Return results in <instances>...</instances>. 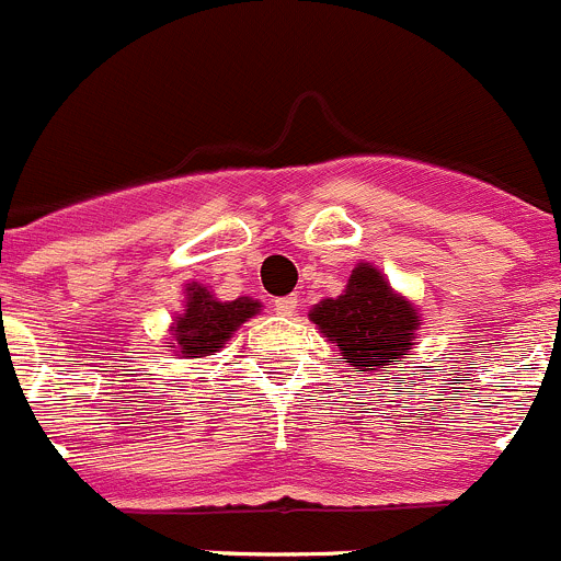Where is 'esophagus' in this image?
I'll return each mask as SVG.
<instances>
[{"label":"esophagus","mask_w":561,"mask_h":561,"mask_svg":"<svg viewBox=\"0 0 561 561\" xmlns=\"http://www.w3.org/2000/svg\"><path fill=\"white\" fill-rule=\"evenodd\" d=\"M296 307H298L296 296H282V298H276V301H274L276 316H293V312H296Z\"/></svg>","instance_id":"1"}]
</instances>
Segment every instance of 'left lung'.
I'll use <instances>...</instances> for the list:
<instances>
[{
	"label": "left lung",
	"mask_w": 561,
	"mask_h": 561,
	"mask_svg": "<svg viewBox=\"0 0 561 561\" xmlns=\"http://www.w3.org/2000/svg\"><path fill=\"white\" fill-rule=\"evenodd\" d=\"M310 318L340 345V357L363 370L399 365L417 329L410 301L396 296L368 263L354 268L343 296L316 305Z\"/></svg>",
	"instance_id": "left-lung-1"
}]
</instances>
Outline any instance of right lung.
Instances as JSON below:
<instances>
[{"label": "right lung", "instance_id": "add662e5", "mask_svg": "<svg viewBox=\"0 0 561 561\" xmlns=\"http://www.w3.org/2000/svg\"><path fill=\"white\" fill-rule=\"evenodd\" d=\"M256 310H260V301H251V298L218 301V298L209 296V290L191 285L187 287L185 316L174 327L176 343L169 348L180 352L185 359L209 357L213 352L224 348L234 329L245 318L256 316Z\"/></svg>", "mask_w": 561, "mask_h": 561}]
</instances>
